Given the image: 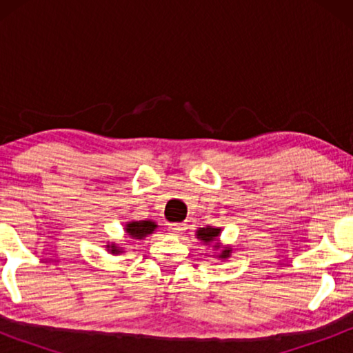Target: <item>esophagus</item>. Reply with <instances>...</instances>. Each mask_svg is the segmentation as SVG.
Segmentation results:
<instances>
[{
    "label": "esophagus",
    "mask_w": 353,
    "mask_h": 353,
    "mask_svg": "<svg viewBox=\"0 0 353 353\" xmlns=\"http://www.w3.org/2000/svg\"><path fill=\"white\" fill-rule=\"evenodd\" d=\"M168 230H170V233L173 236H180L186 231V223H172L168 226Z\"/></svg>",
    "instance_id": "obj_1"
}]
</instances>
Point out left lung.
Instances as JSON below:
<instances>
[{
  "instance_id": "obj_1",
  "label": "left lung",
  "mask_w": 353,
  "mask_h": 353,
  "mask_svg": "<svg viewBox=\"0 0 353 353\" xmlns=\"http://www.w3.org/2000/svg\"><path fill=\"white\" fill-rule=\"evenodd\" d=\"M220 234H221V228H214V226H205V228H199L196 231V238L204 243L205 245L214 244V249H220V254H216L215 257L220 260H226L230 259L231 252V245H223L220 243Z\"/></svg>"
}]
</instances>
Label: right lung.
Masks as SVG:
<instances>
[{"label": "right lung", "mask_w": 353, "mask_h": 353, "mask_svg": "<svg viewBox=\"0 0 353 353\" xmlns=\"http://www.w3.org/2000/svg\"><path fill=\"white\" fill-rule=\"evenodd\" d=\"M157 230V223L154 220H130L125 223V233H127L128 238L132 239H144L148 238L149 234H152L154 231ZM105 250H108L109 254H122L125 252L122 245H119L117 243H108L105 245Z\"/></svg>", "instance_id": "add662e5"}]
</instances>
